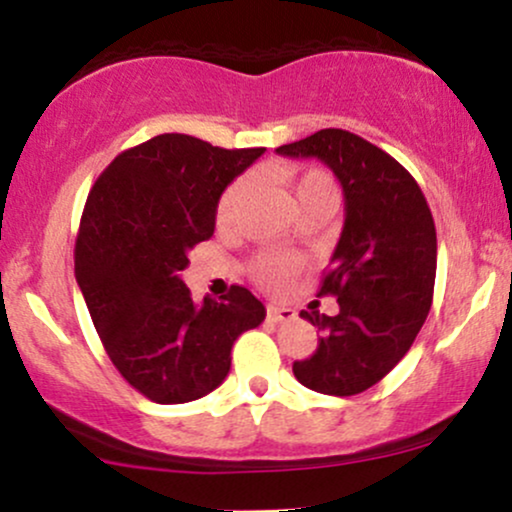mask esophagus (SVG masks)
I'll return each mask as SVG.
<instances>
[{"instance_id":"obj_1","label":"esophagus","mask_w":512,"mask_h":512,"mask_svg":"<svg viewBox=\"0 0 512 512\" xmlns=\"http://www.w3.org/2000/svg\"><path fill=\"white\" fill-rule=\"evenodd\" d=\"M267 317H269V320H274V322L293 320V317H296V310H293V308H281V305H269Z\"/></svg>"}]
</instances>
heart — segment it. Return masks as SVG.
Instances as JSON below:
<instances>
[{
    "mask_svg": "<svg viewBox=\"0 0 512 512\" xmlns=\"http://www.w3.org/2000/svg\"><path fill=\"white\" fill-rule=\"evenodd\" d=\"M248 190H250L248 175H245V178H238L236 182H231V185L223 190L219 207H216V216H219L221 223L236 219L240 204H243ZM289 192H291L293 204H296L298 214H303V211H310V209L332 211L337 207V199H339L337 182H334L330 173H325V170L320 168H310V170H303V173L293 175L289 180ZM250 272L257 281H260V284L267 286V289H281V286L289 281V276L293 272V260L284 255H274V252H262V255H257L255 260H252Z\"/></svg>",
    "mask_w": 512,
    "mask_h": 512,
    "instance_id": "1",
    "label": "heart"
}]
</instances>
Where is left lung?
I'll use <instances>...</instances> for the list:
<instances>
[{
    "label": "left lung",
    "instance_id": "left-lung-1",
    "mask_svg": "<svg viewBox=\"0 0 512 512\" xmlns=\"http://www.w3.org/2000/svg\"><path fill=\"white\" fill-rule=\"evenodd\" d=\"M276 154L315 156L332 168L346 199L344 231L317 296L337 315L305 313L320 332L313 356L293 363L298 383L351 397L385 378L424 327L436 284V223L402 163L346 129H320Z\"/></svg>",
    "mask_w": 512,
    "mask_h": 512
}]
</instances>
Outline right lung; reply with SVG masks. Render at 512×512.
Instances as JSON below:
<instances>
[{"label":"right lung","instance_id":"right-lung-1","mask_svg":"<svg viewBox=\"0 0 512 512\" xmlns=\"http://www.w3.org/2000/svg\"><path fill=\"white\" fill-rule=\"evenodd\" d=\"M262 151L158 134L115 156L88 192L76 281L105 354L151 402L182 404L216 390L233 342L264 320L245 286L197 305L180 279L187 252L214 236L221 192Z\"/></svg>","mask_w":512,"mask_h":512}]
</instances>
